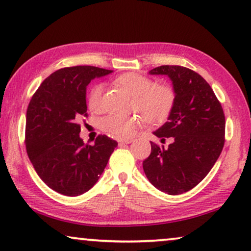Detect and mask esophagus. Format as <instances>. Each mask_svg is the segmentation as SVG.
Returning <instances> with one entry per match:
<instances>
[{
    "instance_id": "34e87169",
    "label": "esophagus",
    "mask_w": 251,
    "mask_h": 251,
    "mask_svg": "<svg viewBox=\"0 0 251 251\" xmlns=\"http://www.w3.org/2000/svg\"><path fill=\"white\" fill-rule=\"evenodd\" d=\"M132 141H133L132 139H121L118 142H119V144H128L132 142Z\"/></svg>"
}]
</instances>
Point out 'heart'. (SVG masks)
Wrapping results in <instances>:
<instances>
[{
	"instance_id": "1",
	"label": "heart",
	"mask_w": 251,
	"mask_h": 251,
	"mask_svg": "<svg viewBox=\"0 0 251 251\" xmlns=\"http://www.w3.org/2000/svg\"><path fill=\"white\" fill-rule=\"evenodd\" d=\"M116 83L133 95V109H137L151 124H160L167 121L174 109L176 93L169 84H154L153 79L139 73H125L116 78ZM87 105L93 112L103 109V86H92L87 95ZM144 123L141 115L123 117L109 115L102 118L100 128L111 136L127 139Z\"/></svg>"
}]
</instances>
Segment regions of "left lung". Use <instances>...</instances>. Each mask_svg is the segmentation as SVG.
<instances>
[{
	"label": "left lung",
	"instance_id": "8db88e82",
	"mask_svg": "<svg viewBox=\"0 0 251 251\" xmlns=\"http://www.w3.org/2000/svg\"><path fill=\"white\" fill-rule=\"evenodd\" d=\"M151 75H167L176 93L174 109L154 135L167 148L151 142L143 171L151 184L168 195L188 192L206 177L223 150L225 116L203 77L182 66H160Z\"/></svg>",
	"mask_w": 251,
	"mask_h": 251
}]
</instances>
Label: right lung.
<instances>
[{"label":"right lung","instance_id":"1","mask_svg":"<svg viewBox=\"0 0 251 251\" xmlns=\"http://www.w3.org/2000/svg\"><path fill=\"white\" fill-rule=\"evenodd\" d=\"M110 73L93 66L61 68L44 79L28 104L27 154L42 181L63 196L89 191L118 144L107 135H98L94 146L79 137L87 117L86 86Z\"/></svg>","mask_w":251,"mask_h":251}]
</instances>
